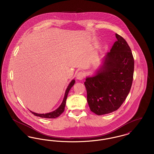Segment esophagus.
I'll return each mask as SVG.
<instances>
[{"label":"esophagus","mask_w":154,"mask_h":154,"mask_svg":"<svg viewBox=\"0 0 154 154\" xmlns=\"http://www.w3.org/2000/svg\"><path fill=\"white\" fill-rule=\"evenodd\" d=\"M84 74L82 72H79L76 76L77 79L79 80H82L84 79Z\"/></svg>","instance_id":"obj_1"}]
</instances>
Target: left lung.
I'll return each mask as SVG.
<instances>
[{
	"instance_id": "1",
	"label": "left lung",
	"mask_w": 154,
	"mask_h": 154,
	"mask_svg": "<svg viewBox=\"0 0 154 154\" xmlns=\"http://www.w3.org/2000/svg\"><path fill=\"white\" fill-rule=\"evenodd\" d=\"M105 56L102 65L84 85L91 110L97 115L112 113L119 108L131 89L134 60L131 49L122 36Z\"/></svg>"
}]
</instances>
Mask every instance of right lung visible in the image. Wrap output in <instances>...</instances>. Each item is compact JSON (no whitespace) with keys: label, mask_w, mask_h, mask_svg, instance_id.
Segmentation results:
<instances>
[{"label":"right lung","mask_w":154,"mask_h":154,"mask_svg":"<svg viewBox=\"0 0 154 154\" xmlns=\"http://www.w3.org/2000/svg\"><path fill=\"white\" fill-rule=\"evenodd\" d=\"M75 80H72V82H70V84H69L66 92H65V94H64V97L63 100L61 103V105L59 106V107L57 109H56L55 110L51 112L50 113H47L45 114H39V113H36L35 112H33L31 110H29L33 115H34L36 116H39L40 118H48V119H54V118H57L59 117L64 110V108L66 106V100H67V97L68 95V94L69 92V91L70 90L71 88L72 87V86L74 85V83H75Z\"/></svg>","instance_id":"right-lung-1"}]
</instances>
